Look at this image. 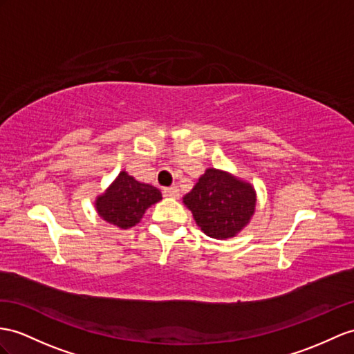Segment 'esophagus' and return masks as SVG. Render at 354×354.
Wrapping results in <instances>:
<instances>
[{"mask_svg":"<svg viewBox=\"0 0 354 354\" xmlns=\"http://www.w3.org/2000/svg\"><path fill=\"white\" fill-rule=\"evenodd\" d=\"M163 195L168 198H177L178 196V187L177 186H169L163 189Z\"/></svg>","mask_w":354,"mask_h":354,"instance_id":"esophagus-1","label":"esophagus"}]
</instances>
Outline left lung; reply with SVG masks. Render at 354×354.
I'll list each match as a JSON object with an SVG mask.
<instances>
[{
    "label": "left lung",
    "instance_id": "obj_1",
    "mask_svg": "<svg viewBox=\"0 0 354 354\" xmlns=\"http://www.w3.org/2000/svg\"><path fill=\"white\" fill-rule=\"evenodd\" d=\"M196 225L212 239H230L242 231L255 212L254 186L227 171L207 168L183 196Z\"/></svg>",
    "mask_w": 354,
    "mask_h": 354
}]
</instances>
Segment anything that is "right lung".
Listing matches in <instances>:
<instances>
[{
    "instance_id": "1",
    "label": "right lung",
    "mask_w": 354,
    "mask_h": 354,
    "mask_svg": "<svg viewBox=\"0 0 354 354\" xmlns=\"http://www.w3.org/2000/svg\"><path fill=\"white\" fill-rule=\"evenodd\" d=\"M162 200L158 187L141 183L122 171L105 192L96 198L97 214L122 230L135 227L150 205Z\"/></svg>"
}]
</instances>
